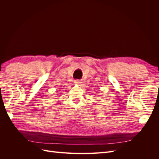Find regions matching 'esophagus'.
<instances>
[{
  "label": "esophagus",
  "mask_w": 159,
  "mask_h": 159,
  "mask_svg": "<svg viewBox=\"0 0 159 159\" xmlns=\"http://www.w3.org/2000/svg\"><path fill=\"white\" fill-rule=\"evenodd\" d=\"M75 85H81V83H82V82H81V81H80V80H75Z\"/></svg>",
  "instance_id": "34e87169"
}]
</instances>
